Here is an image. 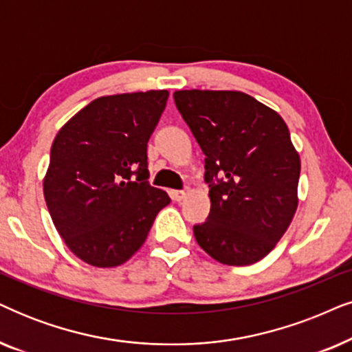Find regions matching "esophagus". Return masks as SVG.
I'll list each match as a JSON object with an SVG mask.
<instances>
[{"label": "esophagus", "mask_w": 352, "mask_h": 352, "mask_svg": "<svg viewBox=\"0 0 352 352\" xmlns=\"http://www.w3.org/2000/svg\"><path fill=\"white\" fill-rule=\"evenodd\" d=\"M186 195H187L186 190H171V197H173V200H176V202L184 200Z\"/></svg>", "instance_id": "esophagus-1"}]
</instances>
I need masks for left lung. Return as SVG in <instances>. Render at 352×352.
<instances>
[{
    "label": "left lung",
    "mask_w": 352,
    "mask_h": 352,
    "mask_svg": "<svg viewBox=\"0 0 352 352\" xmlns=\"http://www.w3.org/2000/svg\"><path fill=\"white\" fill-rule=\"evenodd\" d=\"M175 103L205 158L210 215L194 236L225 265H252L298 210L300 158L275 109L237 90H177Z\"/></svg>",
    "instance_id": "left-lung-1"
}]
</instances>
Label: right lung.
I'll list each match as a JSON object with an SVG mask.
<instances>
[{"instance_id":"right-lung-1","label":"right lung","mask_w":352,"mask_h":352,"mask_svg":"<svg viewBox=\"0 0 352 352\" xmlns=\"http://www.w3.org/2000/svg\"><path fill=\"white\" fill-rule=\"evenodd\" d=\"M168 95L148 90L100 97L54 137L45 202L65 244L89 265L127 262L171 202L147 181V142Z\"/></svg>"}]
</instances>
